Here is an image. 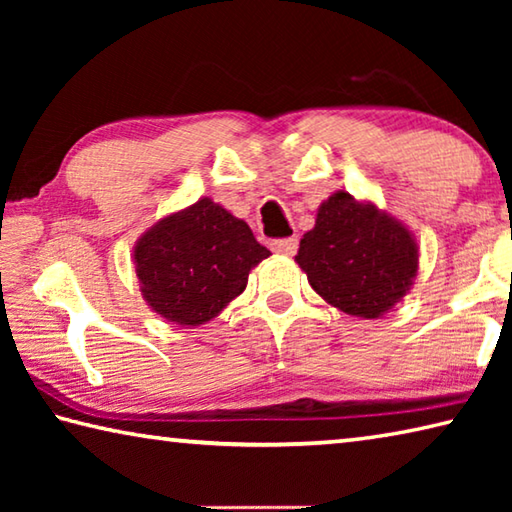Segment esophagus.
<instances>
[{
	"label": "esophagus",
	"instance_id": "obj_1",
	"mask_svg": "<svg viewBox=\"0 0 512 512\" xmlns=\"http://www.w3.org/2000/svg\"><path fill=\"white\" fill-rule=\"evenodd\" d=\"M271 250L277 255H287L293 257L298 250V237H289V239H275L271 241Z\"/></svg>",
	"mask_w": 512,
	"mask_h": 512
}]
</instances>
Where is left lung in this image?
Instances as JSON below:
<instances>
[{
    "mask_svg": "<svg viewBox=\"0 0 512 512\" xmlns=\"http://www.w3.org/2000/svg\"><path fill=\"white\" fill-rule=\"evenodd\" d=\"M418 244L406 225L375 203L336 192L320 203L296 262L329 305L359 318L388 314L418 275Z\"/></svg>",
    "mask_w": 512,
    "mask_h": 512,
    "instance_id": "1",
    "label": "left lung"
}]
</instances>
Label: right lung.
I'll use <instances>...</instances> for the list:
<instances>
[{
  "label": "right lung",
  "instance_id": "add662e5",
  "mask_svg": "<svg viewBox=\"0 0 512 512\" xmlns=\"http://www.w3.org/2000/svg\"><path fill=\"white\" fill-rule=\"evenodd\" d=\"M268 255L246 221L207 196L151 225L133 248L146 305L180 327L219 316Z\"/></svg>",
  "mask_w": 512,
  "mask_h": 512
}]
</instances>
